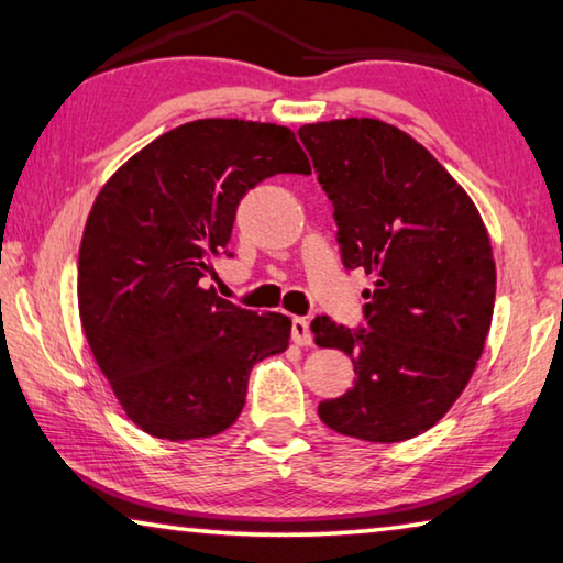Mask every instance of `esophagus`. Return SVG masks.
I'll use <instances>...</instances> for the list:
<instances>
[{"label":"esophagus","instance_id":"obj_1","mask_svg":"<svg viewBox=\"0 0 563 563\" xmlns=\"http://www.w3.org/2000/svg\"><path fill=\"white\" fill-rule=\"evenodd\" d=\"M292 342L295 345H312L310 322L305 318H292Z\"/></svg>","mask_w":563,"mask_h":563}]
</instances>
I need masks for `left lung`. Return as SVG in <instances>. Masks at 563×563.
Segmentation results:
<instances>
[{"mask_svg":"<svg viewBox=\"0 0 563 563\" xmlns=\"http://www.w3.org/2000/svg\"><path fill=\"white\" fill-rule=\"evenodd\" d=\"M335 208L345 268L373 275L365 330L312 320L316 345L352 357L355 385L318 405L330 430L405 442L450 412L482 357L497 268L466 190L430 151L379 119L298 131Z\"/></svg>","mask_w":563,"mask_h":563,"instance_id":"8db88e82","label":"left lung"}]
</instances>
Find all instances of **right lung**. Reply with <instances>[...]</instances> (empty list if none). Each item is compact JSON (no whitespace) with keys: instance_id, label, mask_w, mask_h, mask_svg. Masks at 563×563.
<instances>
[{"instance_id":"1","label":"right lung","mask_w":563,"mask_h":563,"mask_svg":"<svg viewBox=\"0 0 563 563\" xmlns=\"http://www.w3.org/2000/svg\"><path fill=\"white\" fill-rule=\"evenodd\" d=\"M310 174L288 126L198 119L161 133L99 190L79 247V318L93 360L139 430L206 440L245 405L255 362L288 350L290 318L206 288L241 198Z\"/></svg>"}]
</instances>
